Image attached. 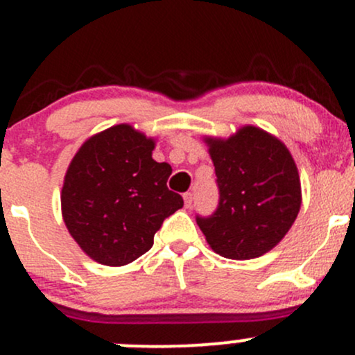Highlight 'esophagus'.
I'll list each match as a JSON object with an SVG mask.
<instances>
[{"label": "esophagus", "mask_w": 355, "mask_h": 355, "mask_svg": "<svg viewBox=\"0 0 355 355\" xmlns=\"http://www.w3.org/2000/svg\"><path fill=\"white\" fill-rule=\"evenodd\" d=\"M184 202H185V207L192 206V202H193L192 192H185V193H184Z\"/></svg>", "instance_id": "esophagus-1"}]
</instances>
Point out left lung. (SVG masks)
I'll return each instance as SVG.
<instances>
[{"label": "left lung", "mask_w": 355, "mask_h": 355, "mask_svg": "<svg viewBox=\"0 0 355 355\" xmlns=\"http://www.w3.org/2000/svg\"><path fill=\"white\" fill-rule=\"evenodd\" d=\"M219 202L211 216H196L216 253L248 260L274 248L301 207V184L289 149L259 128L230 139H207Z\"/></svg>", "instance_id": "left-lung-1"}]
</instances>
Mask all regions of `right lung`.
<instances>
[{"label":"right lung","mask_w":355,"mask_h":355,"mask_svg":"<svg viewBox=\"0 0 355 355\" xmlns=\"http://www.w3.org/2000/svg\"><path fill=\"white\" fill-rule=\"evenodd\" d=\"M155 141L128 124L114 125L74 155L61 193L66 227L88 257L125 266L153 246L168 216L184 206L166 187L168 163L153 159Z\"/></svg>","instance_id":"add662e5"}]
</instances>
